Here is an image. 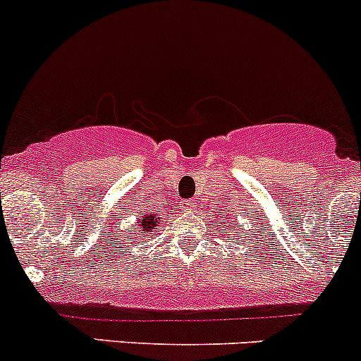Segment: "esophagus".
Returning <instances> with one entry per match:
<instances>
[{
  "mask_svg": "<svg viewBox=\"0 0 361 361\" xmlns=\"http://www.w3.org/2000/svg\"><path fill=\"white\" fill-rule=\"evenodd\" d=\"M187 209H195V201H188L187 202Z\"/></svg>",
  "mask_w": 361,
  "mask_h": 361,
  "instance_id": "obj_1",
  "label": "esophagus"
}]
</instances>
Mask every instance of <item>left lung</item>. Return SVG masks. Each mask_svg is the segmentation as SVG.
Wrapping results in <instances>:
<instances>
[{
    "instance_id": "8db88e82",
    "label": "left lung",
    "mask_w": 361,
    "mask_h": 361,
    "mask_svg": "<svg viewBox=\"0 0 361 361\" xmlns=\"http://www.w3.org/2000/svg\"><path fill=\"white\" fill-rule=\"evenodd\" d=\"M224 224H225V220H224ZM228 224H231V221H228Z\"/></svg>"
}]
</instances>
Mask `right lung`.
Listing matches in <instances>:
<instances>
[{"mask_svg": "<svg viewBox=\"0 0 361 361\" xmlns=\"http://www.w3.org/2000/svg\"><path fill=\"white\" fill-rule=\"evenodd\" d=\"M159 221L160 218L157 216V214H145L143 220H137L136 221V232L137 234H150V232H154L155 228L159 227ZM130 241H134V239H130Z\"/></svg>", "mask_w": 361, "mask_h": 361, "instance_id": "obj_1", "label": "right lung"}]
</instances>
